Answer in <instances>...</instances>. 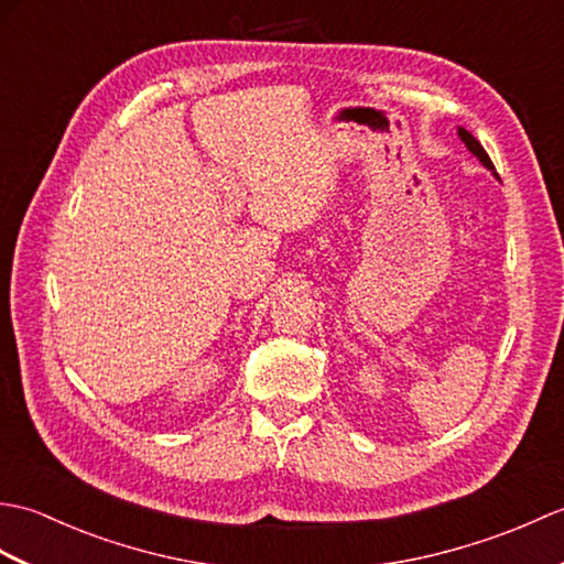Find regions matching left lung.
I'll list each match as a JSON object with an SVG mask.
<instances>
[{"label":"left lung","instance_id":"8db88e82","mask_svg":"<svg viewBox=\"0 0 564 564\" xmlns=\"http://www.w3.org/2000/svg\"><path fill=\"white\" fill-rule=\"evenodd\" d=\"M458 135H460V140H463L465 145H467V150H470V152L475 154V158H480V162H482L485 166H489V170H495L492 160H489V154L485 152V148L480 145V142H477V140H475L470 133H467L465 128H458Z\"/></svg>","mask_w":564,"mask_h":564}]
</instances>
